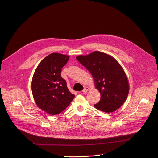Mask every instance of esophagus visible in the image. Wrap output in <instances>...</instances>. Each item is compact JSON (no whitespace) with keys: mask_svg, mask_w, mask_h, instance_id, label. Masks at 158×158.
<instances>
[{"mask_svg":"<svg viewBox=\"0 0 158 158\" xmlns=\"http://www.w3.org/2000/svg\"><path fill=\"white\" fill-rule=\"evenodd\" d=\"M89 90H90V88H89V87H85L84 88V89H83L82 92L84 93H85L88 92V91H89Z\"/></svg>","mask_w":158,"mask_h":158,"instance_id":"esophagus-1","label":"esophagus"}]
</instances>
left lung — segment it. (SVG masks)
<instances>
[{
  "instance_id": "obj_1",
  "label": "left lung",
  "mask_w": 158,
  "mask_h": 158,
  "mask_svg": "<svg viewBox=\"0 0 158 158\" xmlns=\"http://www.w3.org/2000/svg\"><path fill=\"white\" fill-rule=\"evenodd\" d=\"M76 59L92 74L95 87L101 94L100 101L94 106V107L107 113L119 109L127 99L129 84L118 60L99 51L78 56Z\"/></svg>"
}]
</instances>
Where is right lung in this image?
I'll return each mask as SVG.
<instances>
[{
	"instance_id": "right-lung-1",
	"label": "right lung",
	"mask_w": 158,
	"mask_h": 158,
	"mask_svg": "<svg viewBox=\"0 0 158 158\" xmlns=\"http://www.w3.org/2000/svg\"><path fill=\"white\" fill-rule=\"evenodd\" d=\"M69 58V56L57 52L49 54L39 64L32 77L31 89L35 102L51 115L60 113L75 97L60 75Z\"/></svg>"
}]
</instances>
